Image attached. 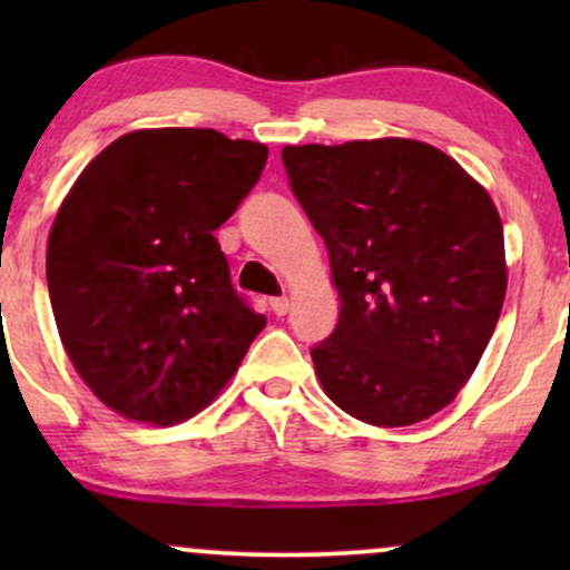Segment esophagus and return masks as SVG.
Here are the masks:
<instances>
[{
	"instance_id": "obj_1",
	"label": "esophagus",
	"mask_w": 570,
	"mask_h": 570,
	"mask_svg": "<svg viewBox=\"0 0 570 570\" xmlns=\"http://www.w3.org/2000/svg\"><path fill=\"white\" fill-rule=\"evenodd\" d=\"M271 311L276 313V316H286V313H289V297H273Z\"/></svg>"
}]
</instances>
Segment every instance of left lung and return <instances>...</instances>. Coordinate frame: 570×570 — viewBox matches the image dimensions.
Wrapping results in <instances>:
<instances>
[{"label": "left lung", "mask_w": 570, "mask_h": 570, "mask_svg": "<svg viewBox=\"0 0 570 570\" xmlns=\"http://www.w3.org/2000/svg\"><path fill=\"white\" fill-rule=\"evenodd\" d=\"M322 235L340 294L313 345L326 396L372 426H410L472 377L507 294L493 200L453 158L412 139L303 144L281 153Z\"/></svg>", "instance_id": "8db88e82"}]
</instances>
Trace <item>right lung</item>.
<instances>
[{"instance_id": "add662e5", "label": "right lung", "mask_w": 570, "mask_h": 570, "mask_svg": "<svg viewBox=\"0 0 570 570\" xmlns=\"http://www.w3.org/2000/svg\"><path fill=\"white\" fill-rule=\"evenodd\" d=\"M267 147L212 128L134 130L77 176L48 238V289L80 377L122 417L171 426L225 389L265 316L214 238Z\"/></svg>"}]
</instances>
